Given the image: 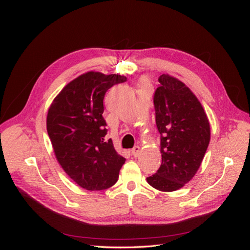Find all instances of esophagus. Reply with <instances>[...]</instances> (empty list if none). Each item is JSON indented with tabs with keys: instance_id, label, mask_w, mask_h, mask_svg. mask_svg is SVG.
<instances>
[{
	"instance_id": "34e87169",
	"label": "esophagus",
	"mask_w": 250,
	"mask_h": 250,
	"mask_svg": "<svg viewBox=\"0 0 250 250\" xmlns=\"http://www.w3.org/2000/svg\"><path fill=\"white\" fill-rule=\"evenodd\" d=\"M140 152H141V148L139 147V146H135V147H133L132 148V150H131V153H132V155L133 156H139V154H140Z\"/></svg>"
}]
</instances>
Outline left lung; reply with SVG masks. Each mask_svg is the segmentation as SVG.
<instances>
[{
	"label": "left lung",
	"instance_id": "1",
	"mask_svg": "<svg viewBox=\"0 0 250 250\" xmlns=\"http://www.w3.org/2000/svg\"><path fill=\"white\" fill-rule=\"evenodd\" d=\"M158 82L153 103L162 165L147 181L156 190L172 192L188 183L199 169L210 130L200 102L185 83L165 74Z\"/></svg>",
	"mask_w": 250,
	"mask_h": 250
}]
</instances>
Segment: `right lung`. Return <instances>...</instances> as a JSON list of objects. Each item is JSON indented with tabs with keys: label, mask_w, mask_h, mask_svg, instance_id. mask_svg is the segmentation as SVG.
I'll return each mask as SVG.
<instances>
[{
	"label": "right lung",
	"mask_w": 250,
	"mask_h": 250,
	"mask_svg": "<svg viewBox=\"0 0 250 250\" xmlns=\"http://www.w3.org/2000/svg\"><path fill=\"white\" fill-rule=\"evenodd\" d=\"M120 75L88 72L71 81L53 101L47 130L58 163L75 183L88 191L115 185L125 158L106 141L103 100Z\"/></svg>",
	"instance_id": "right-lung-1"
}]
</instances>
